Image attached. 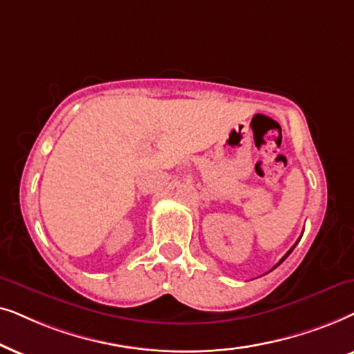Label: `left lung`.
I'll return each mask as SVG.
<instances>
[{
    "mask_svg": "<svg viewBox=\"0 0 354 354\" xmlns=\"http://www.w3.org/2000/svg\"><path fill=\"white\" fill-rule=\"evenodd\" d=\"M295 246H296V244H295ZM295 246H293V248H291V249H290V251H288V252H286V256H285V257H283V259H281V261H280V262H279V263H277V266H280V263H281V262H283V261H285V259H286V257H288V256H290V252H291V251H293V249H295ZM277 266H275V267H277ZM275 267H273V268H275Z\"/></svg>",
    "mask_w": 354,
    "mask_h": 354,
    "instance_id": "1",
    "label": "left lung"
}]
</instances>
